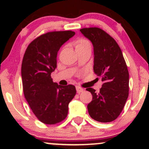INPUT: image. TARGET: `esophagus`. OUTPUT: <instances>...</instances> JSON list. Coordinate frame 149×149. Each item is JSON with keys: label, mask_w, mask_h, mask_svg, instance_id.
<instances>
[{"label": "esophagus", "mask_w": 149, "mask_h": 149, "mask_svg": "<svg viewBox=\"0 0 149 149\" xmlns=\"http://www.w3.org/2000/svg\"><path fill=\"white\" fill-rule=\"evenodd\" d=\"M76 91L78 93H80V92H83V91H84V89L80 88V87L76 86Z\"/></svg>", "instance_id": "esophagus-1"}]
</instances>
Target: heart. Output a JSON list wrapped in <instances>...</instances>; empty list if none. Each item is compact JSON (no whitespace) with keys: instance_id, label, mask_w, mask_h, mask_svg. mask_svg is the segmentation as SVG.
Segmentation results:
<instances>
[{"instance_id":"obj_1","label":"heart","mask_w":149,"mask_h":149,"mask_svg":"<svg viewBox=\"0 0 149 149\" xmlns=\"http://www.w3.org/2000/svg\"><path fill=\"white\" fill-rule=\"evenodd\" d=\"M90 45V43H89V42L86 40V39L80 38L78 40V42H77L76 47L77 46H82V45Z\"/></svg>"}]
</instances>
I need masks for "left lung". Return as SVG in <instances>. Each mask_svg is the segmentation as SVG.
Returning <instances> with one entry per match:
<instances>
[{"label":"left lung","mask_w":149,"mask_h":149,"mask_svg":"<svg viewBox=\"0 0 149 149\" xmlns=\"http://www.w3.org/2000/svg\"><path fill=\"white\" fill-rule=\"evenodd\" d=\"M80 31L92 42L94 71L103 81L99 92L92 88L86 89L92 95L88 105L89 114L98 122H111L122 112L129 95L127 64L119 45L107 32L97 27Z\"/></svg>","instance_id":"obj_1"}]
</instances>
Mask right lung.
Instances as JSON below:
<instances>
[{"instance_id":"1","label":"right lung","mask_w":149,"mask_h":149,"mask_svg":"<svg viewBox=\"0 0 149 149\" xmlns=\"http://www.w3.org/2000/svg\"><path fill=\"white\" fill-rule=\"evenodd\" d=\"M74 35L72 31L47 32L34 39L24 55V95L34 115L46 125H55L66 118L69 102L76 94L74 85L61 86L51 78L57 68L58 51Z\"/></svg>"}]
</instances>
